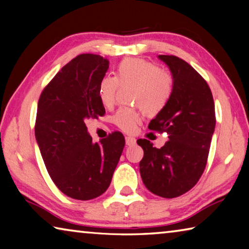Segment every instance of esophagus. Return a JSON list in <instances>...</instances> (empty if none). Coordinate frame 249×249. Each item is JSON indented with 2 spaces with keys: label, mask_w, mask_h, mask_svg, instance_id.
<instances>
[{
  "label": "esophagus",
  "mask_w": 249,
  "mask_h": 249,
  "mask_svg": "<svg viewBox=\"0 0 249 249\" xmlns=\"http://www.w3.org/2000/svg\"><path fill=\"white\" fill-rule=\"evenodd\" d=\"M125 142H126V146H133L136 144V140H135L134 137H126Z\"/></svg>",
  "instance_id": "esophagus-1"
}]
</instances>
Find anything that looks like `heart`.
<instances>
[{"label":"heart","instance_id":"1","mask_svg":"<svg viewBox=\"0 0 249 249\" xmlns=\"http://www.w3.org/2000/svg\"><path fill=\"white\" fill-rule=\"evenodd\" d=\"M119 84L134 87L133 103L147 114H157L165 108L174 91L171 74L160 70L153 62L138 58L125 59L117 66L115 78L104 77L99 83V98L104 107H112ZM138 114L134 109L121 108L113 122L125 132H132L136 126Z\"/></svg>","mask_w":249,"mask_h":249}]
</instances>
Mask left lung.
<instances>
[{"label":"left lung","mask_w":249,"mask_h":249,"mask_svg":"<svg viewBox=\"0 0 249 249\" xmlns=\"http://www.w3.org/2000/svg\"><path fill=\"white\" fill-rule=\"evenodd\" d=\"M174 79L169 102L154 120L149 129L166 132L161 148L147 140H138L144 150L140 172L145 187L161 197L179 196L196 185L203 174L215 128V109L205 80L176 56L159 54Z\"/></svg>","instance_id":"8db88e82"}]
</instances>
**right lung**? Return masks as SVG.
<instances>
[{
	"instance_id": "obj_1",
	"label": "right lung",
	"mask_w": 249,
	"mask_h": 249,
	"mask_svg": "<svg viewBox=\"0 0 249 249\" xmlns=\"http://www.w3.org/2000/svg\"><path fill=\"white\" fill-rule=\"evenodd\" d=\"M108 64L99 54H79L54 75L38 101L35 137L41 157L59 190L75 200L107 191L125 145L120 132L93 142L86 126L105 113L99 83Z\"/></svg>"
}]
</instances>
